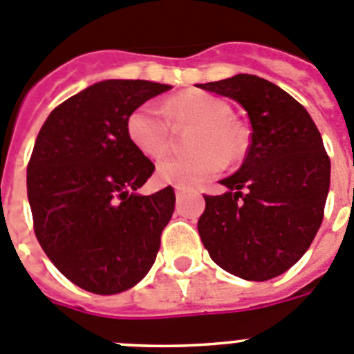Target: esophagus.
<instances>
[{"instance_id": "34e87169", "label": "esophagus", "mask_w": 354, "mask_h": 354, "mask_svg": "<svg viewBox=\"0 0 354 354\" xmlns=\"http://www.w3.org/2000/svg\"><path fill=\"white\" fill-rule=\"evenodd\" d=\"M174 194H176V197H178V199H180L181 196H185V190L180 189V187H176V189H174Z\"/></svg>"}]
</instances>
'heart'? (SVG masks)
Here are the masks:
<instances>
[{
	"label": "heart",
	"instance_id": "b5f03b06",
	"mask_svg": "<svg viewBox=\"0 0 354 354\" xmlns=\"http://www.w3.org/2000/svg\"><path fill=\"white\" fill-rule=\"evenodd\" d=\"M224 100L203 91L171 97L160 107L146 102L127 120L132 145L146 157L157 158L169 148L173 129L196 127L190 138V155H173L157 164V180L180 189H196L221 173L225 162H236L247 149V133L232 122Z\"/></svg>",
	"mask_w": 354,
	"mask_h": 354
}]
</instances>
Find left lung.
Returning <instances> with one entry per match:
<instances>
[{
	"mask_svg": "<svg viewBox=\"0 0 354 354\" xmlns=\"http://www.w3.org/2000/svg\"><path fill=\"white\" fill-rule=\"evenodd\" d=\"M236 100L250 120L240 169L205 196L197 231L209 257L245 280H270L307 252L324 216L330 157L300 102L263 77L238 74L199 84Z\"/></svg>",
	"mask_w": 354,
	"mask_h": 354,
	"instance_id": "8db88e82",
	"label": "left lung"
}]
</instances>
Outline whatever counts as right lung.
I'll use <instances>...</instances> for the list:
<instances>
[{
	"label": "right lung",
	"instance_id": "add662e5",
	"mask_svg": "<svg viewBox=\"0 0 354 354\" xmlns=\"http://www.w3.org/2000/svg\"><path fill=\"white\" fill-rule=\"evenodd\" d=\"M167 90L97 82L54 107L35 141L26 183L37 240L70 282L95 295L138 284L173 216V187L136 194L155 165L127 133L129 114Z\"/></svg>",
	"mask_w": 354,
	"mask_h": 354
}]
</instances>
